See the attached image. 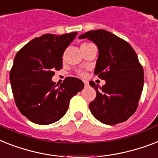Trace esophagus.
I'll use <instances>...</instances> for the list:
<instances>
[{"label": "esophagus", "instance_id": "obj_1", "mask_svg": "<svg viewBox=\"0 0 158 158\" xmlns=\"http://www.w3.org/2000/svg\"><path fill=\"white\" fill-rule=\"evenodd\" d=\"M83 82H84V85H85V86H87V85H88V82H87L86 81H84Z\"/></svg>", "mask_w": 158, "mask_h": 158}]
</instances>
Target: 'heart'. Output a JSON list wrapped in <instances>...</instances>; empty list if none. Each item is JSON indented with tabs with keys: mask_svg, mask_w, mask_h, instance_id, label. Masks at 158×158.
Instances as JSON below:
<instances>
[{
	"mask_svg": "<svg viewBox=\"0 0 158 158\" xmlns=\"http://www.w3.org/2000/svg\"><path fill=\"white\" fill-rule=\"evenodd\" d=\"M87 45V44L86 43H84V44H82V45ZM79 74H80L81 76H85V73H83V72H81V73H79Z\"/></svg>",
	"mask_w": 158,
	"mask_h": 158,
	"instance_id": "1",
	"label": "heart"
}]
</instances>
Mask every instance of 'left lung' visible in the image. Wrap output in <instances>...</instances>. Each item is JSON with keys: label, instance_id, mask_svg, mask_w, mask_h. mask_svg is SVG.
<instances>
[{"label": "left lung", "instance_id": "1", "mask_svg": "<svg viewBox=\"0 0 158 158\" xmlns=\"http://www.w3.org/2000/svg\"><path fill=\"white\" fill-rule=\"evenodd\" d=\"M79 39H88L98 47L99 56L94 73L106 81L98 88L89 104L92 115L106 125L127 121L135 113L143 87V69L135 51L127 41L103 29L89 31Z\"/></svg>", "mask_w": 158, "mask_h": 158}]
</instances>
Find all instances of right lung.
<instances>
[{
	"label": "right lung",
	"instance_id": "right-lung-1",
	"mask_svg": "<svg viewBox=\"0 0 158 158\" xmlns=\"http://www.w3.org/2000/svg\"><path fill=\"white\" fill-rule=\"evenodd\" d=\"M77 32L36 37L17 53L10 73L15 103L31 122L49 125L61 119L73 96L82 90L84 83L67 77L60 85L52 81L55 70L63 66V55Z\"/></svg>",
	"mask_w": 158,
	"mask_h": 158
}]
</instances>
